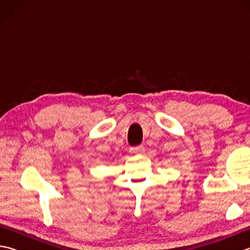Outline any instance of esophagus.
<instances>
[{
  "instance_id": "1",
  "label": "esophagus",
  "mask_w": 250,
  "mask_h": 250,
  "mask_svg": "<svg viewBox=\"0 0 250 250\" xmlns=\"http://www.w3.org/2000/svg\"><path fill=\"white\" fill-rule=\"evenodd\" d=\"M130 151L132 153H143L145 151V147L143 145H139V146H135V147H132L130 148Z\"/></svg>"
}]
</instances>
